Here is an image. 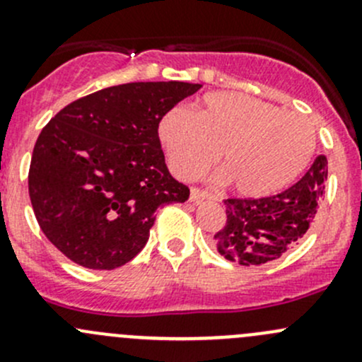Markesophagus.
<instances>
[{"label":"esophagus","mask_w":362,"mask_h":362,"mask_svg":"<svg viewBox=\"0 0 362 362\" xmlns=\"http://www.w3.org/2000/svg\"><path fill=\"white\" fill-rule=\"evenodd\" d=\"M210 198H211L210 192L203 191V189H198V187H192L191 196H189V199H191L192 203H198V202H203V199H210Z\"/></svg>","instance_id":"obj_1"}]
</instances>
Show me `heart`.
<instances>
[{"label": "heart", "mask_w": 362, "mask_h": 362, "mask_svg": "<svg viewBox=\"0 0 362 362\" xmlns=\"http://www.w3.org/2000/svg\"><path fill=\"white\" fill-rule=\"evenodd\" d=\"M158 134L177 177L196 178L218 156L224 171L217 180L233 182L245 198H264L289 185L315 148V129L305 115L240 93L206 94L194 113L171 108Z\"/></svg>", "instance_id": "obj_1"}]
</instances>
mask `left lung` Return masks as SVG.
<instances>
[{"label": "left lung", "mask_w": 362, "mask_h": 362, "mask_svg": "<svg viewBox=\"0 0 362 362\" xmlns=\"http://www.w3.org/2000/svg\"><path fill=\"white\" fill-rule=\"evenodd\" d=\"M327 180L326 156H317L305 175L268 198H228L226 224L214 236L218 254L242 266L275 261L298 245L315 218Z\"/></svg>", "instance_id": "1"}]
</instances>
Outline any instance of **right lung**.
<instances>
[{
  "instance_id": "1",
  "label": "right lung",
  "mask_w": 362,
  "mask_h": 362,
  "mask_svg": "<svg viewBox=\"0 0 362 362\" xmlns=\"http://www.w3.org/2000/svg\"><path fill=\"white\" fill-rule=\"evenodd\" d=\"M202 83L131 82L73 101L33 148L29 198L43 235L89 269H115L147 243L156 214L189 187L164 163L158 127Z\"/></svg>"
}]
</instances>
